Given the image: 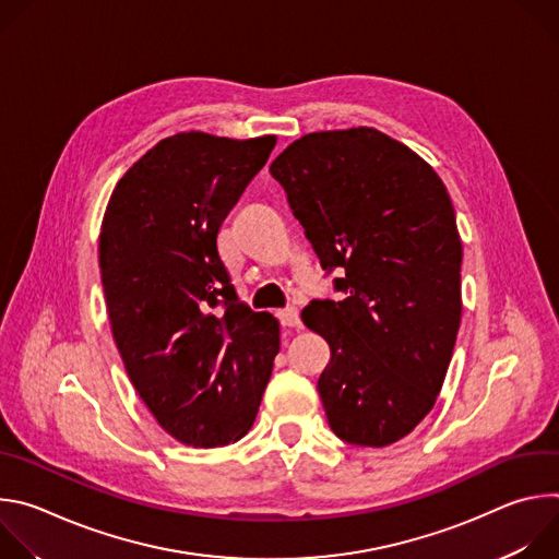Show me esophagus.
Wrapping results in <instances>:
<instances>
[{"label": "esophagus", "mask_w": 559, "mask_h": 559, "mask_svg": "<svg viewBox=\"0 0 559 559\" xmlns=\"http://www.w3.org/2000/svg\"><path fill=\"white\" fill-rule=\"evenodd\" d=\"M276 318H278L283 328H298L300 325V316H298V309L294 305H289L285 309H278Z\"/></svg>", "instance_id": "esophagus-1"}]
</instances>
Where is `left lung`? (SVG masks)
Listing matches in <instances>:
<instances>
[{
    "label": "left lung",
    "mask_w": 559,
    "mask_h": 559,
    "mask_svg": "<svg viewBox=\"0 0 559 559\" xmlns=\"http://www.w3.org/2000/svg\"><path fill=\"white\" fill-rule=\"evenodd\" d=\"M341 300L302 323L332 360L318 393L332 431L358 447L405 438L433 409L462 316V243L433 168L373 128L311 132L270 166Z\"/></svg>",
    "instance_id": "obj_1"
}]
</instances>
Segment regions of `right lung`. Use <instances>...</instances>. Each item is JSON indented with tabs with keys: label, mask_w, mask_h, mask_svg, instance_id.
Segmentation results:
<instances>
[{
	"label": "right lung",
	"mask_w": 559,
	"mask_h": 559,
	"mask_svg": "<svg viewBox=\"0 0 559 559\" xmlns=\"http://www.w3.org/2000/svg\"><path fill=\"white\" fill-rule=\"evenodd\" d=\"M276 136L179 132L117 183L99 234L110 328L156 423L190 447L243 438L281 349L278 321L236 296L218 229Z\"/></svg>",
	"instance_id": "obj_1"
}]
</instances>
